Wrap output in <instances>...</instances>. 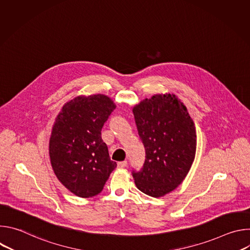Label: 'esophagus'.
Returning <instances> with one entry per match:
<instances>
[{
    "instance_id": "obj_1",
    "label": "esophagus",
    "mask_w": 250,
    "mask_h": 250,
    "mask_svg": "<svg viewBox=\"0 0 250 250\" xmlns=\"http://www.w3.org/2000/svg\"><path fill=\"white\" fill-rule=\"evenodd\" d=\"M126 165H127V161H126V160L118 162V167H119V168H125V167H126Z\"/></svg>"
}]
</instances>
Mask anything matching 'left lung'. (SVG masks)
<instances>
[{
    "label": "left lung",
    "instance_id": "obj_1",
    "mask_svg": "<svg viewBox=\"0 0 250 250\" xmlns=\"http://www.w3.org/2000/svg\"><path fill=\"white\" fill-rule=\"evenodd\" d=\"M146 161L132 172L138 190L159 198L175 190L189 173L197 148L195 124L174 94H155L132 109Z\"/></svg>",
    "mask_w": 250,
    "mask_h": 250
}]
</instances>
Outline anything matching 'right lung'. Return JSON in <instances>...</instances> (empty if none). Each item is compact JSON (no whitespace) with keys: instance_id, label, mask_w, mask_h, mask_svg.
I'll use <instances>...</instances> for the list:
<instances>
[{"instance_id":"right-lung-1","label":"right lung","mask_w":250,"mask_h":250,"mask_svg":"<svg viewBox=\"0 0 250 250\" xmlns=\"http://www.w3.org/2000/svg\"><path fill=\"white\" fill-rule=\"evenodd\" d=\"M116 109L105 95H81L62 106L52 125L49 158L60 183L80 198L102 192L117 163L112 161L101 130Z\"/></svg>"}]
</instances>
